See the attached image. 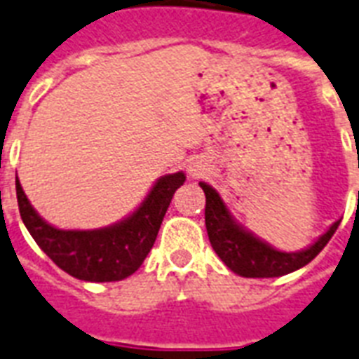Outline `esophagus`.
I'll return each instance as SVG.
<instances>
[{
	"instance_id": "obj_1",
	"label": "esophagus",
	"mask_w": 359,
	"mask_h": 359,
	"mask_svg": "<svg viewBox=\"0 0 359 359\" xmlns=\"http://www.w3.org/2000/svg\"><path fill=\"white\" fill-rule=\"evenodd\" d=\"M189 172H191V176H198V168H196V166H191Z\"/></svg>"
}]
</instances>
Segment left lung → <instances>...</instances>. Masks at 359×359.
I'll use <instances>...</instances> for the list:
<instances>
[{"label": "left lung", "mask_w": 359, "mask_h": 359, "mask_svg": "<svg viewBox=\"0 0 359 359\" xmlns=\"http://www.w3.org/2000/svg\"><path fill=\"white\" fill-rule=\"evenodd\" d=\"M205 194V230L219 258L241 277H280L304 268L327 245L339 223H333L311 247L298 252L277 251L247 232L230 215L223 198L210 185L200 183Z\"/></svg>", "instance_id": "left-lung-1"}]
</instances>
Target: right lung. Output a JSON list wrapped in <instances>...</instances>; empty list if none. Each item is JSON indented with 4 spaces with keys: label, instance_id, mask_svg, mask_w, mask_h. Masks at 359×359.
Returning a JSON list of instances; mask_svg holds the SVG:
<instances>
[{
    "label": "right lung",
    "instance_id": "right-lung-1",
    "mask_svg": "<svg viewBox=\"0 0 359 359\" xmlns=\"http://www.w3.org/2000/svg\"><path fill=\"white\" fill-rule=\"evenodd\" d=\"M183 182V172L163 176L133 215L99 230L54 229L33 210L18 177L16 198L26 229L57 268L76 279L108 283L125 279L140 268L159 234L172 196Z\"/></svg>",
    "mask_w": 359,
    "mask_h": 359
}]
</instances>
